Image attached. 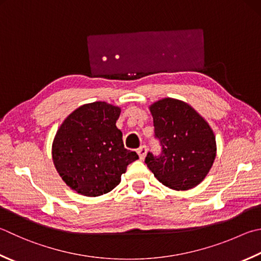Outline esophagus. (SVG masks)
<instances>
[{"label":"esophagus","instance_id":"34e87169","mask_svg":"<svg viewBox=\"0 0 261 261\" xmlns=\"http://www.w3.org/2000/svg\"><path fill=\"white\" fill-rule=\"evenodd\" d=\"M146 153H147V147L145 145H142L141 147H139V149H137V154H139L141 160H143L145 158Z\"/></svg>","mask_w":261,"mask_h":261}]
</instances>
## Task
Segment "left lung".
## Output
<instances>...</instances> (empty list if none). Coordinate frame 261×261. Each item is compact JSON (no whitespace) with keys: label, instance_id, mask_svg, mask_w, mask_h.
Returning <instances> with one entry per match:
<instances>
[{"label":"left lung","instance_id":"1","mask_svg":"<svg viewBox=\"0 0 261 261\" xmlns=\"http://www.w3.org/2000/svg\"><path fill=\"white\" fill-rule=\"evenodd\" d=\"M159 156L147 153L145 164L162 185L175 191L195 188L202 181L217 153L216 137L207 120L188 103L165 97L149 107Z\"/></svg>","mask_w":261,"mask_h":261}]
</instances>
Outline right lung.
Returning <instances> with one entry per match:
<instances>
[{
    "mask_svg": "<svg viewBox=\"0 0 261 261\" xmlns=\"http://www.w3.org/2000/svg\"><path fill=\"white\" fill-rule=\"evenodd\" d=\"M119 107L96 101L78 107L57 130L52 160L62 180L78 194L100 196L120 183L127 166L139 159L125 149L116 121Z\"/></svg>",
    "mask_w": 261,
    "mask_h": 261,
    "instance_id": "obj_1",
    "label": "right lung"
}]
</instances>
